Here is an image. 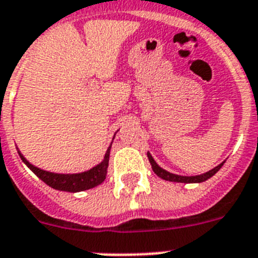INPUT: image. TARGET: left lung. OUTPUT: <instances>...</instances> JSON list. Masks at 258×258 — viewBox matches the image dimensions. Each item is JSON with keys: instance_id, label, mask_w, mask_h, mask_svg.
<instances>
[{"instance_id": "1", "label": "left lung", "mask_w": 258, "mask_h": 258, "mask_svg": "<svg viewBox=\"0 0 258 258\" xmlns=\"http://www.w3.org/2000/svg\"><path fill=\"white\" fill-rule=\"evenodd\" d=\"M147 158L150 160L151 168L155 172L156 176H159L160 179L166 180V181H172V182H185V184H192V182H204L206 180H209L211 176H214L215 173L222 168V166L224 164V162H222L221 164H218L217 167H214L213 169L208 171V172L202 173V175H196V176H181V175H176V173H171L166 169H163L162 167L158 164V163L154 160V158L151 156L150 153H147Z\"/></svg>"}]
</instances>
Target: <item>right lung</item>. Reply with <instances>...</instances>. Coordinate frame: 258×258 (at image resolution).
Masks as SVG:
<instances>
[{"label": "right lung", "mask_w": 258, "mask_h": 258, "mask_svg": "<svg viewBox=\"0 0 258 258\" xmlns=\"http://www.w3.org/2000/svg\"><path fill=\"white\" fill-rule=\"evenodd\" d=\"M117 133V132H116ZM114 133V136H116ZM113 136V138H114ZM112 146V144H111ZM111 146L108 147V150L105 151L104 159L102 162L96 164L95 167L87 169L85 172L79 173H54L49 172V171H44L41 168H37L34 164H31L26 158L21 154L18 150L21 159L28 168L35 173L40 180H43L47 185L50 188L56 189V190H62V192H70L77 193L82 192V190H87V189L95 188L99 184H102L105 180L108 169V163H109V151H111Z\"/></svg>", "instance_id": "add662e5"}]
</instances>
